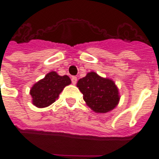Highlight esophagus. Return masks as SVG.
Returning <instances> with one entry per match:
<instances>
[{"label":"esophagus","mask_w":159,"mask_h":159,"mask_svg":"<svg viewBox=\"0 0 159 159\" xmlns=\"http://www.w3.org/2000/svg\"><path fill=\"white\" fill-rule=\"evenodd\" d=\"M71 82H72V83L75 85L76 83V82H77V78H76V76H72L71 77Z\"/></svg>","instance_id":"obj_1"}]
</instances>
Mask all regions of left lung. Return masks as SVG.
Here are the masks:
<instances>
[{"instance_id": "8db88e82", "label": "left lung", "mask_w": 159, "mask_h": 159, "mask_svg": "<svg viewBox=\"0 0 159 159\" xmlns=\"http://www.w3.org/2000/svg\"><path fill=\"white\" fill-rule=\"evenodd\" d=\"M76 87L83 93L87 106L96 113H107L117 107L120 100L116 83L94 71L87 73L78 80Z\"/></svg>"}]
</instances>
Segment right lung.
I'll list each match as a JSON object with an SVG mask.
<instances>
[{
	"instance_id": "1",
	"label": "right lung",
	"mask_w": 159,
	"mask_h": 159,
	"mask_svg": "<svg viewBox=\"0 0 159 159\" xmlns=\"http://www.w3.org/2000/svg\"><path fill=\"white\" fill-rule=\"evenodd\" d=\"M71 83L68 76H59L56 71L48 73L44 78L39 80L30 90L32 104L38 108L49 107L56 100L65 87Z\"/></svg>"
}]
</instances>
